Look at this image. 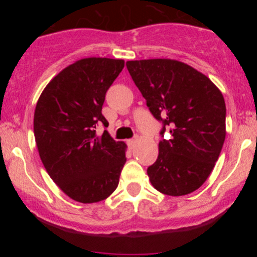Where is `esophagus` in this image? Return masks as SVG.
Instances as JSON below:
<instances>
[{"label": "esophagus", "mask_w": 257, "mask_h": 257, "mask_svg": "<svg viewBox=\"0 0 257 257\" xmlns=\"http://www.w3.org/2000/svg\"><path fill=\"white\" fill-rule=\"evenodd\" d=\"M126 144H128L129 149H133V147H134L135 140H134V139H129V140H126Z\"/></svg>", "instance_id": "34e87169"}]
</instances>
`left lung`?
Masks as SVG:
<instances>
[{
    "instance_id": "obj_1",
    "label": "left lung",
    "mask_w": 257,
    "mask_h": 257,
    "mask_svg": "<svg viewBox=\"0 0 257 257\" xmlns=\"http://www.w3.org/2000/svg\"><path fill=\"white\" fill-rule=\"evenodd\" d=\"M156 119L162 122L158 158L147 168L153 187L185 196L205 182L226 138V104L219 88L190 65L172 59L126 61ZM170 133L164 139L165 132Z\"/></svg>"
}]
</instances>
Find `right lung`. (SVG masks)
<instances>
[{"label":"right lung","instance_id":"add662e5","mask_svg":"<svg viewBox=\"0 0 257 257\" xmlns=\"http://www.w3.org/2000/svg\"><path fill=\"white\" fill-rule=\"evenodd\" d=\"M124 61L85 58L59 72L38 99L35 140L47 173L65 194L81 203H96L117 188L124 166L125 144L114 141L101 110L106 91Z\"/></svg>","mask_w":257,"mask_h":257}]
</instances>
